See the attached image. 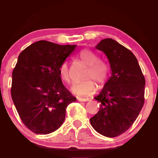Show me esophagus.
I'll use <instances>...</instances> for the list:
<instances>
[{"label":"esophagus","instance_id":"34e87169","mask_svg":"<svg viewBox=\"0 0 158 158\" xmlns=\"http://www.w3.org/2000/svg\"><path fill=\"white\" fill-rule=\"evenodd\" d=\"M78 100H79V102H88V101H89V99H88V98L79 97L78 98Z\"/></svg>","mask_w":158,"mask_h":158}]
</instances>
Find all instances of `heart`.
I'll return each mask as SVG.
<instances>
[{
  "label": "heart",
  "instance_id": "heart-1",
  "mask_svg": "<svg viewBox=\"0 0 158 158\" xmlns=\"http://www.w3.org/2000/svg\"><path fill=\"white\" fill-rule=\"evenodd\" d=\"M78 57L88 66L85 75V79H87L80 82L74 83L71 86V91L77 96H90L95 93L97 90V85L93 79L97 81L99 86H102L108 79L109 68L106 62L99 61V57L97 54L91 50H81ZM59 73L61 79L64 82H70V72L67 61H64L60 65Z\"/></svg>",
  "mask_w": 158,
  "mask_h": 158
}]
</instances>
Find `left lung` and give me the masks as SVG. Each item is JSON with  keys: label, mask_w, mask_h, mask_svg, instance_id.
I'll list each match as a JSON object with an SVG mask.
<instances>
[{"label": "left lung", "mask_w": 158, "mask_h": 158, "mask_svg": "<svg viewBox=\"0 0 158 158\" xmlns=\"http://www.w3.org/2000/svg\"><path fill=\"white\" fill-rule=\"evenodd\" d=\"M95 48L106 55L111 77L94 97L101 106L90 122L100 135L117 137L138 117L144 105L146 81L135 56L115 40L102 39Z\"/></svg>", "instance_id": "left-lung-1"}]
</instances>
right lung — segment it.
Wrapping results in <instances>:
<instances>
[{
    "instance_id": "1",
    "label": "right lung",
    "mask_w": 158,
    "mask_h": 158,
    "mask_svg": "<svg viewBox=\"0 0 158 158\" xmlns=\"http://www.w3.org/2000/svg\"><path fill=\"white\" fill-rule=\"evenodd\" d=\"M77 45L36 41L20 53L12 71L11 95L23 124L38 135H48L64 123L66 108L75 102L62 84L60 65Z\"/></svg>"
}]
</instances>
